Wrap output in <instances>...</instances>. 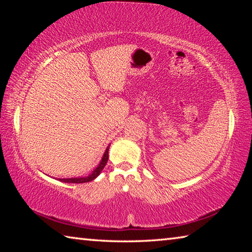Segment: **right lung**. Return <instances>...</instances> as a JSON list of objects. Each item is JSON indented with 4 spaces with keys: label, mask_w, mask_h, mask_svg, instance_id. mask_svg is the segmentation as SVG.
I'll return each mask as SVG.
<instances>
[{
    "label": "right lung",
    "mask_w": 252,
    "mask_h": 252,
    "mask_svg": "<svg viewBox=\"0 0 252 252\" xmlns=\"http://www.w3.org/2000/svg\"><path fill=\"white\" fill-rule=\"evenodd\" d=\"M109 148L110 146L106 148V150L104 152L103 157H102V159L100 161V163L97 167L93 170V171L89 174V176H85V177H78V178H64V179H58L61 182H66V183H84V182H90L92 180H94V179L99 176L101 173L102 170L105 167L106 162H108L109 159Z\"/></svg>",
    "instance_id": "right-lung-1"
}]
</instances>
